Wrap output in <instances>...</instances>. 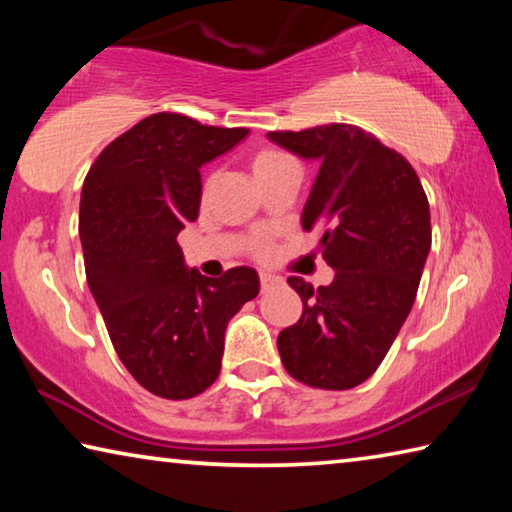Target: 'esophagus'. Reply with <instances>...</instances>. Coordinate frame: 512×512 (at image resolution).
Wrapping results in <instances>:
<instances>
[{"label": "esophagus", "mask_w": 512, "mask_h": 512, "mask_svg": "<svg viewBox=\"0 0 512 512\" xmlns=\"http://www.w3.org/2000/svg\"><path fill=\"white\" fill-rule=\"evenodd\" d=\"M259 284H262V289H273L275 284H280V277H275L271 273H259Z\"/></svg>", "instance_id": "34e87169"}]
</instances>
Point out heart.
I'll return each mask as SVG.
<instances>
[{"label":"heart","mask_w":512,"mask_h":512,"mask_svg":"<svg viewBox=\"0 0 512 512\" xmlns=\"http://www.w3.org/2000/svg\"><path fill=\"white\" fill-rule=\"evenodd\" d=\"M287 158H289V155H284V153L275 151V149H262V151H259V153L255 155V158H253V171H255V176H257V173L266 171V169H271L273 164L287 160ZM257 246L264 248V241H259Z\"/></svg>","instance_id":"obj_1"}]
</instances>
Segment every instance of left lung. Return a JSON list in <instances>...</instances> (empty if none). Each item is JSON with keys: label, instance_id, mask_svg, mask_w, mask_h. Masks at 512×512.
<instances>
[{"label": "left lung", "instance_id": "obj_1", "mask_svg": "<svg viewBox=\"0 0 512 512\" xmlns=\"http://www.w3.org/2000/svg\"><path fill=\"white\" fill-rule=\"evenodd\" d=\"M268 137L320 164L302 228L320 232L332 284L314 289L289 277L302 300L277 350L293 379L323 391L366 381L391 350L413 307L431 248V214L418 173L375 135L352 124Z\"/></svg>", "mask_w": 512, "mask_h": 512}]
</instances>
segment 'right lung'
I'll return each instance as SVG.
<instances>
[{"instance_id": "add662e5", "label": "right lung", "mask_w": 512, "mask_h": 512, "mask_svg": "<svg viewBox=\"0 0 512 512\" xmlns=\"http://www.w3.org/2000/svg\"><path fill=\"white\" fill-rule=\"evenodd\" d=\"M248 135L155 112L112 140L85 176V277L121 363L146 391L189 400L221 372L225 327L259 293L255 268L205 277L178 232L201 207V167Z\"/></svg>"}]
</instances>
